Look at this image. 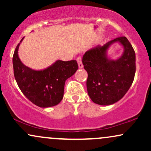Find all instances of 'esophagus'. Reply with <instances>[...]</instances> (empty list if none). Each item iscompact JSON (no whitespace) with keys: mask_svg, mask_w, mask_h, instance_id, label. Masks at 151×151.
I'll return each mask as SVG.
<instances>
[{"mask_svg":"<svg viewBox=\"0 0 151 151\" xmlns=\"http://www.w3.org/2000/svg\"><path fill=\"white\" fill-rule=\"evenodd\" d=\"M77 63H78V66H79V68H83V64H82V62H81V58H78L77 59Z\"/></svg>","mask_w":151,"mask_h":151,"instance_id":"esophagus-1","label":"esophagus"}]
</instances>
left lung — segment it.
<instances>
[{
	"instance_id": "left-lung-1",
	"label": "left lung",
	"mask_w": 151,
	"mask_h": 151,
	"mask_svg": "<svg viewBox=\"0 0 151 151\" xmlns=\"http://www.w3.org/2000/svg\"><path fill=\"white\" fill-rule=\"evenodd\" d=\"M114 43L122 46L124 51L121 57L112 60L107 52ZM82 64L88 74L86 88L91 101L99 105H111L122 99L132 84L136 54L127 38L120 37L86 51Z\"/></svg>"
}]
</instances>
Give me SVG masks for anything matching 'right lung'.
Masks as SVG:
<instances>
[{
  "mask_svg": "<svg viewBox=\"0 0 151 151\" xmlns=\"http://www.w3.org/2000/svg\"><path fill=\"white\" fill-rule=\"evenodd\" d=\"M24 37L15 48L13 58L15 79L24 95L42 108L54 106L62 101L65 81L78 70L76 60H57L44 70H35L24 65L18 56V49Z\"/></svg>",
  "mask_w": 151,
  "mask_h": 151,
  "instance_id": "add662e5",
  "label": "right lung"
}]
</instances>
